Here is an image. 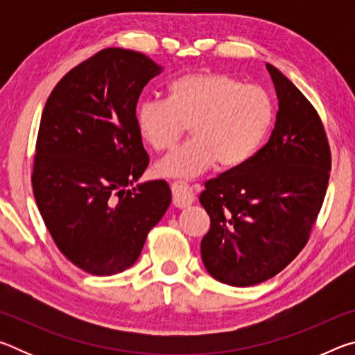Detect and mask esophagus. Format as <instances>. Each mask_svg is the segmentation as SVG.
Listing matches in <instances>:
<instances>
[{"label": "esophagus", "instance_id": "1", "mask_svg": "<svg viewBox=\"0 0 355 355\" xmlns=\"http://www.w3.org/2000/svg\"><path fill=\"white\" fill-rule=\"evenodd\" d=\"M171 188H172L173 205L177 208H184V207H189L191 203H194L196 200L194 189H192L188 183L173 182Z\"/></svg>", "mask_w": 355, "mask_h": 355}]
</instances>
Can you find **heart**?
Returning <instances> with one entry per match:
<instances>
[{
  "label": "heart",
  "instance_id": "1",
  "mask_svg": "<svg viewBox=\"0 0 355 355\" xmlns=\"http://www.w3.org/2000/svg\"><path fill=\"white\" fill-rule=\"evenodd\" d=\"M274 120L271 95L255 84L224 73L183 75L167 86L166 100L136 107V130L156 152L172 148L191 127L194 139L155 166L161 177L194 178L218 164H244L268 135Z\"/></svg>",
  "mask_w": 355,
  "mask_h": 355
}]
</instances>
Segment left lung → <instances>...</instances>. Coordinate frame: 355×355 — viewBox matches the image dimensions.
I'll list each match as a JSON object with an SVG mask.
<instances>
[{"label": "left lung", "instance_id": "left-lung-1", "mask_svg": "<svg viewBox=\"0 0 355 355\" xmlns=\"http://www.w3.org/2000/svg\"><path fill=\"white\" fill-rule=\"evenodd\" d=\"M279 98L266 146L208 180L199 200L211 219L202 239L209 275L252 286L274 277L307 244L329 184L330 147L313 105L266 64Z\"/></svg>", "mask_w": 355, "mask_h": 355}]
</instances>
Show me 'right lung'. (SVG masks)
Here are the masks:
<instances>
[{"label": "right lung", "instance_id": "add662e5", "mask_svg": "<svg viewBox=\"0 0 355 355\" xmlns=\"http://www.w3.org/2000/svg\"><path fill=\"white\" fill-rule=\"evenodd\" d=\"M161 70L142 53L106 48L71 69L42 112L35 203L58 249L92 275L133 266L171 205L164 180L126 188L148 166L135 114L144 86Z\"/></svg>", "mask_w": 355, "mask_h": 355}]
</instances>
